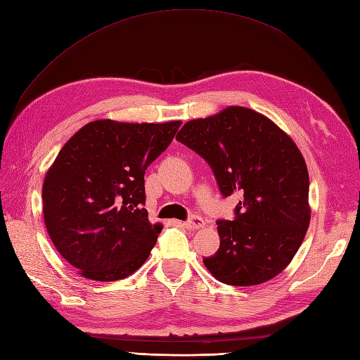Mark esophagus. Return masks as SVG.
Returning a JSON list of instances; mask_svg holds the SVG:
<instances>
[{"label":"esophagus","instance_id":"esophagus-1","mask_svg":"<svg viewBox=\"0 0 360 360\" xmlns=\"http://www.w3.org/2000/svg\"><path fill=\"white\" fill-rule=\"evenodd\" d=\"M188 229H198V228H203L205 221L202 217H198V215H193L189 220H186L185 223H183Z\"/></svg>","mask_w":360,"mask_h":360}]
</instances>
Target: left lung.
Listing matches in <instances>:
<instances>
[{
    "label": "left lung",
    "instance_id": "8db88e82",
    "mask_svg": "<svg viewBox=\"0 0 360 360\" xmlns=\"http://www.w3.org/2000/svg\"><path fill=\"white\" fill-rule=\"evenodd\" d=\"M177 139L203 157L223 197L238 194L234 220H219L220 248L205 266L221 283H265L290 265L311 210L305 158L288 134L252 109L229 106L191 120Z\"/></svg>",
    "mask_w": 360,
    "mask_h": 360
}]
</instances>
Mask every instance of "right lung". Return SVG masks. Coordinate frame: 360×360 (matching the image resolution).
<instances>
[{
    "label": "right lung",
    "instance_id": "add662e5",
    "mask_svg": "<svg viewBox=\"0 0 360 360\" xmlns=\"http://www.w3.org/2000/svg\"><path fill=\"white\" fill-rule=\"evenodd\" d=\"M180 124L97 120L61 148L44 177L43 215L52 243L79 276L122 281L149 257L163 226L143 207L145 171Z\"/></svg>",
    "mask_w": 360,
    "mask_h": 360
}]
</instances>
